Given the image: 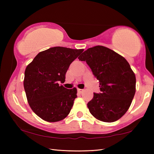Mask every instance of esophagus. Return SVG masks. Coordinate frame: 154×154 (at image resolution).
<instances>
[{
	"instance_id": "34e87169",
	"label": "esophagus",
	"mask_w": 154,
	"mask_h": 154,
	"mask_svg": "<svg viewBox=\"0 0 154 154\" xmlns=\"http://www.w3.org/2000/svg\"><path fill=\"white\" fill-rule=\"evenodd\" d=\"M77 91H78V92H79V93L82 94V92H83V91H84V90H83V89H78Z\"/></svg>"
}]
</instances>
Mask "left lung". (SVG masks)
I'll return each mask as SVG.
<instances>
[{
  "label": "left lung",
  "instance_id": "8db88e82",
  "mask_svg": "<svg viewBox=\"0 0 154 154\" xmlns=\"http://www.w3.org/2000/svg\"><path fill=\"white\" fill-rule=\"evenodd\" d=\"M85 61L100 83V93H94L88 103L90 113L98 120L113 122L128 110L136 92V77L123 56L106 47L97 45L79 58Z\"/></svg>",
  "mask_w": 154,
  "mask_h": 154
}]
</instances>
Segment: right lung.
<instances>
[{
    "label": "right lung",
    "instance_id": "add662e5",
    "mask_svg": "<svg viewBox=\"0 0 154 154\" xmlns=\"http://www.w3.org/2000/svg\"><path fill=\"white\" fill-rule=\"evenodd\" d=\"M84 49L54 47L41 51L26 68L24 87L34 113L49 122L62 120L69 114L77 98V88L66 89L68 69Z\"/></svg>",
    "mask_w": 154,
    "mask_h": 154
}]
</instances>
